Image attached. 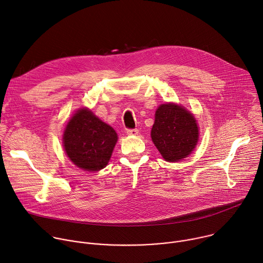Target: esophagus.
Returning <instances> with one entry per match:
<instances>
[{
    "label": "esophagus",
    "mask_w": 263,
    "mask_h": 263,
    "mask_svg": "<svg viewBox=\"0 0 263 263\" xmlns=\"http://www.w3.org/2000/svg\"><path fill=\"white\" fill-rule=\"evenodd\" d=\"M127 134L128 135H137L138 130L137 129H127Z\"/></svg>",
    "instance_id": "obj_1"
}]
</instances>
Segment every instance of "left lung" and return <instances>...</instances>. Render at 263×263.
Instances as JSON below:
<instances>
[{
	"instance_id": "8db88e82",
	"label": "left lung",
	"mask_w": 263,
	"mask_h": 263,
	"mask_svg": "<svg viewBox=\"0 0 263 263\" xmlns=\"http://www.w3.org/2000/svg\"><path fill=\"white\" fill-rule=\"evenodd\" d=\"M151 136L162 157L177 162L189 156L199 139L195 118L176 104L161 105L155 115Z\"/></svg>"
}]
</instances>
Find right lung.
Masks as SVG:
<instances>
[{"instance_id": "right-lung-1", "label": "right lung", "mask_w": 263, "mask_h": 263, "mask_svg": "<svg viewBox=\"0 0 263 263\" xmlns=\"http://www.w3.org/2000/svg\"><path fill=\"white\" fill-rule=\"evenodd\" d=\"M117 141L116 131L87 109H80L73 115L63 135L68 158L88 172H97L107 165Z\"/></svg>"}]
</instances>
